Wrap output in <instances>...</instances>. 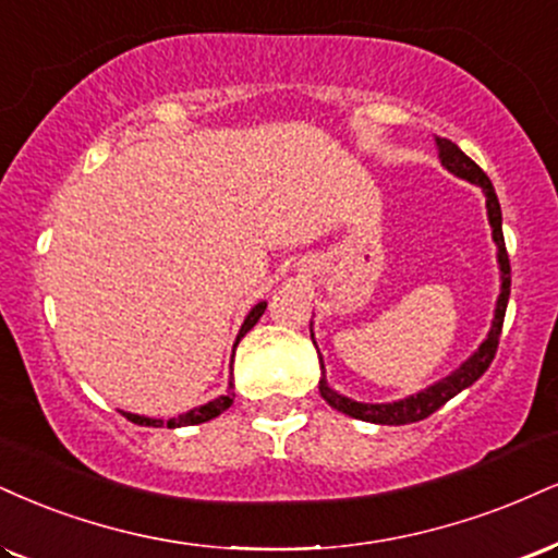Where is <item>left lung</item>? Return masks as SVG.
Masks as SVG:
<instances>
[{
  "instance_id": "obj_1",
  "label": "left lung",
  "mask_w": 558,
  "mask_h": 558,
  "mask_svg": "<svg viewBox=\"0 0 558 558\" xmlns=\"http://www.w3.org/2000/svg\"><path fill=\"white\" fill-rule=\"evenodd\" d=\"M439 145V158L441 163L447 166V171H452L454 177L468 179L471 184H478L483 194H486V207H488V220H492L494 228V241L499 246V265H501V293L499 301H496V314H494V325L488 338L483 340L478 351H475L471 359L462 364L458 372L449 374L447 379L436 381L424 392L411 395V398L400 400V402H385V405H368V402H355L351 398H343V395L332 392L327 387L325 377L319 379V395L327 400V405H332L335 411L351 415V418L359 421H368V424H385V426H402V424H415V421H424L428 415L439 411L447 400H452L454 395L462 392L465 387H471L475 379H481L486 374V368L492 366L496 348H499V335H501V325H505V314H507V301H509V286H512V270H509V254L505 246V233H501V207H499V197H496L492 179L483 173V169L475 160H471L465 153L460 150L452 140H436Z\"/></svg>"
}]
</instances>
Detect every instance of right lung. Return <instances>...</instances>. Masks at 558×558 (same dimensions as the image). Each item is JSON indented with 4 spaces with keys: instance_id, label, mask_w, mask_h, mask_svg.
<instances>
[{
    "instance_id": "right-lung-1",
    "label": "right lung",
    "mask_w": 558,
    "mask_h": 558,
    "mask_svg": "<svg viewBox=\"0 0 558 558\" xmlns=\"http://www.w3.org/2000/svg\"><path fill=\"white\" fill-rule=\"evenodd\" d=\"M265 306H267L265 301H259V304L252 308L250 317H246L244 325H241L239 338H236V345H239V340L244 338V335L250 332L254 325H257V319L262 317V314H265ZM231 405H233V385H231V389H228V395H220L218 400L207 402V405L194 408V411H190V413H181L179 418H169V421H166V424H163V421H158V418H145V415H132V413H124V415L132 421V424H137V426H169V428H177V426L205 424V421L215 418V415H220L223 411H228V408H231Z\"/></svg>"
}]
</instances>
